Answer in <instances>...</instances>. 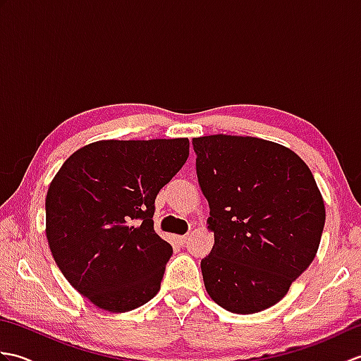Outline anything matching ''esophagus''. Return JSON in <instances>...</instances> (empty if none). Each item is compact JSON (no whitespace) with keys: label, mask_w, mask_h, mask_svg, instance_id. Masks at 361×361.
Here are the masks:
<instances>
[{"label":"esophagus","mask_w":361,"mask_h":361,"mask_svg":"<svg viewBox=\"0 0 361 361\" xmlns=\"http://www.w3.org/2000/svg\"><path fill=\"white\" fill-rule=\"evenodd\" d=\"M188 239H189L188 234H185V235H176V242H178L180 245H185V243L188 242Z\"/></svg>","instance_id":"obj_1"}]
</instances>
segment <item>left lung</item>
Masks as SVG:
<instances>
[{
    "label": "left lung",
    "mask_w": 361,
    "mask_h": 361,
    "mask_svg": "<svg viewBox=\"0 0 361 361\" xmlns=\"http://www.w3.org/2000/svg\"><path fill=\"white\" fill-rule=\"evenodd\" d=\"M197 176L209 203L214 247L202 259L214 302L248 315L287 295L315 259L326 209L293 150L252 136L194 137Z\"/></svg>",
    "instance_id": "obj_1"
}]
</instances>
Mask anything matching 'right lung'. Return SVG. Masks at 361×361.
<instances>
[{
    "instance_id": "add662e5",
    "label": "right lung",
    "mask_w": 361,
    "mask_h": 361,
    "mask_svg": "<svg viewBox=\"0 0 361 361\" xmlns=\"http://www.w3.org/2000/svg\"><path fill=\"white\" fill-rule=\"evenodd\" d=\"M189 157L188 137L106 140L74 152L46 194V239L68 282L122 313L155 296L172 256L153 228L155 198Z\"/></svg>"
}]
</instances>
